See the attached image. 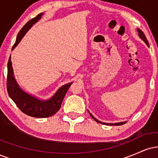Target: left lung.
Instances as JSON below:
<instances>
[{
    "label": "left lung",
    "instance_id": "obj_1",
    "mask_svg": "<svg viewBox=\"0 0 158 158\" xmlns=\"http://www.w3.org/2000/svg\"><path fill=\"white\" fill-rule=\"evenodd\" d=\"M137 32H138V35H139V37L140 38V39H142L143 41H144L145 43H146V45H147L148 47H149V45H148V42L147 39H146V36H145L144 33H143L142 30H139V28H137ZM88 112H89V114H90V117H91L92 118H93V119H94V120L96 121V122H97V123H101V124H104V125H110V126H113V125H114V126H120V125H123V124H125V123H126V122H120V123H102V122H101V121L98 120L97 119H96L95 117H94V116L92 115V114L90 113V111H89V110H88Z\"/></svg>",
    "mask_w": 158,
    "mask_h": 158
}]
</instances>
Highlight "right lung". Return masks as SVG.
Returning <instances> with one entry per match:
<instances>
[{"instance_id": "obj_1", "label": "right lung", "mask_w": 158, "mask_h": 158, "mask_svg": "<svg viewBox=\"0 0 158 158\" xmlns=\"http://www.w3.org/2000/svg\"><path fill=\"white\" fill-rule=\"evenodd\" d=\"M44 13H40L35 18L27 22L18 34L15 44L12 47V50L16 48L21 40L27 33V31L41 19ZM73 82L68 83L58 89L56 94L48 99H40L31 94L27 93L20 87L14 76L13 68L11 61V56L7 64V81L6 88L9 97L13 100L16 106L23 113L27 115L39 118H45L55 114L60 109L61 102L70 85Z\"/></svg>"}]
</instances>
